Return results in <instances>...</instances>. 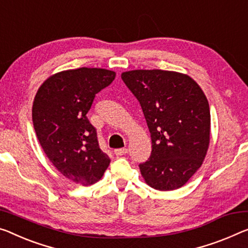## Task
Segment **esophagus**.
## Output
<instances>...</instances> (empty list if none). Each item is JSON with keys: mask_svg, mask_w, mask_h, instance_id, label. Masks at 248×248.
<instances>
[{"mask_svg": "<svg viewBox=\"0 0 248 248\" xmlns=\"http://www.w3.org/2000/svg\"><path fill=\"white\" fill-rule=\"evenodd\" d=\"M114 153H115L117 156H122L127 153V148H117V150L114 151Z\"/></svg>", "mask_w": 248, "mask_h": 248, "instance_id": "esophagus-1", "label": "esophagus"}]
</instances>
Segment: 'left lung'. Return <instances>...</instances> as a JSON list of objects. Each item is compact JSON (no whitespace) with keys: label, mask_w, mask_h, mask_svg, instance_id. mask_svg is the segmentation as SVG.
Here are the masks:
<instances>
[{"label":"left lung","mask_w":248,"mask_h":248,"mask_svg":"<svg viewBox=\"0 0 248 248\" xmlns=\"http://www.w3.org/2000/svg\"><path fill=\"white\" fill-rule=\"evenodd\" d=\"M122 79L140 102L152 139V153L140 164L146 184L158 190L185 185L203 164L209 145L206 96L188 75L134 70Z\"/></svg>","instance_id":"1"}]
</instances>
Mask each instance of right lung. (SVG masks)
<instances>
[{"label": "right lung", "mask_w": 248, "mask_h": 248, "mask_svg": "<svg viewBox=\"0 0 248 248\" xmlns=\"http://www.w3.org/2000/svg\"><path fill=\"white\" fill-rule=\"evenodd\" d=\"M115 75L96 67L59 72L34 97L33 125L44 153L61 174L84 186L100 181L111 162L86 114L95 94L111 84Z\"/></svg>", "instance_id": "1"}]
</instances>
